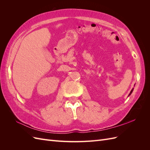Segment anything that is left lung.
<instances>
[{
	"instance_id": "8db88e82",
	"label": "left lung",
	"mask_w": 150,
	"mask_h": 150,
	"mask_svg": "<svg viewBox=\"0 0 150 150\" xmlns=\"http://www.w3.org/2000/svg\"><path fill=\"white\" fill-rule=\"evenodd\" d=\"M133 88L132 89V90H131V92H130V93L129 94V95H128V96H129V95H131V93H132V92H133Z\"/></svg>"
}]
</instances>
